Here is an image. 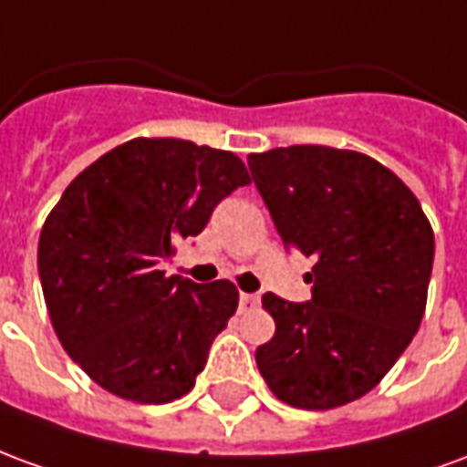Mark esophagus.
I'll return each instance as SVG.
<instances>
[{"instance_id":"1","label":"esophagus","mask_w":467,"mask_h":467,"mask_svg":"<svg viewBox=\"0 0 467 467\" xmlns=\"http://www.w3.org/2000/svg\"><path fill=\"white\" fill-rule=\"evenodd\" d=\"M240 305L243 307H254V305H260V297L253 293H240Z\"/></svg>"}]
</instances>
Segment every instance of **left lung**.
I'll use <instances>...</instances> for the list:
<instances>
[{
    "label": "left lung",
    "mask_w": 467,
    "mask_h": 467,
    "mask_svg": "<svg viewBox=\"0 0 467 467\" xmlns=\"http://www.w3.org/2000/svg\"><path fill=\"white\" fill-rule=\"evenodd\" d=\"M285 247L315 257L307 303L263 295L275 335L254 352L287 405L330 410L388 375L420 327L435 237L398 174L352 150L293 144L247 157Z\"/></svg>",
    "instance_id": "1"
}]
</instances>
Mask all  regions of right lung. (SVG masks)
<instances>
[{"label": "right lung", "instance_id": "obj_1", "mask_svg": "<svg viewBox=\"0 0 467 467\" xmlns=\"http://www.w3.org/2000/svg\"><path fill=\"white\" fill-rule=\"evenodd\" d=\"M243 184L237 154L170 137L130 140L69 182L36 265L59 343L99 388L154 405L192 390L237 290L167 277L157 265Z\"/></svg>", "mask_w": 467, "mask_h": 467}]
</instances>
